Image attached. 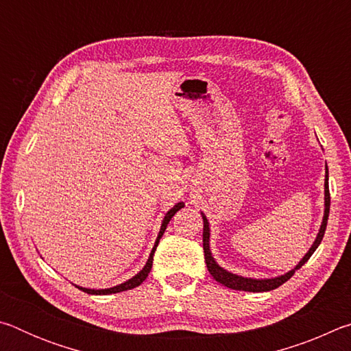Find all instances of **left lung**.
I'll return each mask as SVG.
<instances>
[{"instance_id":"1","label":"left lung","mask_w":351,"mask_h":351,"mask_svg":"<svg viewBox=\"0 0 351 351\" xmlns=\"http://www.w3.org/2000/svg\"><path fill=\"white\" fill-rule=\"evenodd\" d=\"M203 215V223H204V229H203V247H204V258H206V265H207V269L212 274V277L215 278L217 282H219L224 287L228 288H232V289H239V291H249V293H265V291H272L280 287L287 280H289L291 277L294 276V272L297 269H300L302 266H304L310 257L313 255V252L316 251L317 246L320 245V241L324 239V234H325V229H326V221H328V215H330V190H328V169H326V175H325V210H324V219H322V224H320V229H319V234L316 237V240H314L313 246L310 247V251L305 254V257L299 261V265L295 266L294 269H291L289 272L283 276H278L274 278H247V277H241V276H237L232 274V272L223 269L221 266H219L215 258L212 257V252H210V245H209V240H210V229H209V221H207V218L204 217V213H201Z\"/></svg>"}]
</instances>
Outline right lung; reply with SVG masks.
<instances>
[{"label": "right lung", "mask_w": 351, "mask_h": 351, "mask_svg": "<svg viewBox=\"0 0 351 351\" xmlns=\"http://www.w3.org/2000/svg\"><path fill=\"white\" fill-rule=\"evenodd\" d=\"M182 207H184V203H178V204H175L173 207H171V209H170L167 213H165L164 221H162V224H161V230H159L158 239H156V241H154V246H153V249H152L150 257H148L147 263H145L144 268H142V271H139L138 274H136L133 278H130V280L123 282V283H121V285H117V287L106 288V289H88V288H82V287H77V288L82 289L83 293H88V294H116V293H121V291H127V289H133V288H136V287H139V285H141L142 282H144L145 278L148 277V272L152 271L154 251H156L158 243H159V240H161V237L164 235V230L167 229V224H169V221H170L171 217H173L178 210L182 209Z\"/></svg>", "instance_id": "add662e5"}]
</instances>
